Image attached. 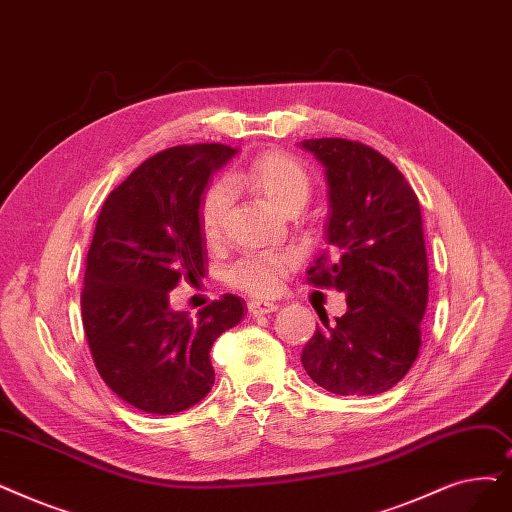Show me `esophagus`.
I'll return each mask as SVG.
<instances>
[{"instance_id": "34e87169", "label": "esophagus", "mask_w": 512, "mask_h": 512, "mask_svg": "<svg viewBox=\"0 0 512 512\" xmlns=\"http://www.w3.org/2000/svg\"><path fill=\"white\" fill-rule=\"evenodd\" d=\"M249 311L253 316H265V314H272V311L278 309L276 303H270V301H261V299H253L249 301Z\"/></svg>"}]
</instances>
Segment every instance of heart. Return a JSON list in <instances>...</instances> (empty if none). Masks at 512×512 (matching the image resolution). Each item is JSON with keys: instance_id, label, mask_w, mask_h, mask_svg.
<instances>
[{"instance_id": "b5f03b06", "label": "heart", "mask_w": 512, "mask_h": 512, "mask_svg": "<svg viewBox=\"0 0 512 512\" xmlns=\"http://www.w3.org/2000/svg\"><path fill=\"white\" fill-rule=\"evenodd\" d=\"M226 182L211 184L198 198L196 226L207 247H215L224 234L232 205L230 188L255 192L286 215L301 211L314 190L305 165L282 150L259 154L244 169L232 171ZM295 265L297 259L291 253H251L234 261L224 272V280L240 293L270 297L280 291Z\"/></svg>"}]
</instances>
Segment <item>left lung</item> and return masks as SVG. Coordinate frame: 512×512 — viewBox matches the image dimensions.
<instances>
[{"label":"left lung","mask_w":512,"mask_h":512,"mask_svg":"<svg viewBox=\"0 0 512 512\" xmlns=\"http://www.w3.org/2000/svg\"><path fill=\"white\" fill-rule=\"evenodd\" d=\"M324 165L328 247L307 272L347 293L335 324L322 320L301 353L309 379L337 395H376L404 379L420 349L429 265L418 198L387 157L343 138L305 140Z\"/></svg>","instance_id":"obj_1"}]
</instances>
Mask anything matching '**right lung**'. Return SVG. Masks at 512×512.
<instances>
[{
    "label": "right lung",
    "instance_id": "obj_1",
    "mask_svg": "<svg viewBox=\"0 0 512 512\" xmlns=\"http://www.w3.org/2000/svg\"><path fill=\"white\" fill-rule=\"evenodd\" d=\"M226 144L173 146L108 194L85 259L81 320L102 381L148 414L192 408L211 391L215 339L242 320L221 295L192 320L169 307L180 280L205 278L196 205L209 175L234 157Z\"/></svg>",
    "mask_w": 512,
    "mask_h": 512
}]
</instances>
